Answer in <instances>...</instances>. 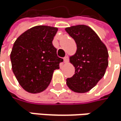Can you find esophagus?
Returning a JSON list of instances; mask_svg holds the SVG:
<instances>
[{
  "label": "esophagus",
  "mask_w": 121,
  "mask_h": 121,
  "mask_svg": "<svg viewBox=\"0 0 121 121\" xmlns=\"http://www.w3.org/2000/svg\"><path fill=\"white\" fill-rule=\"evenodd\" d=\"M68 61H69V57H68L67 56H65V57H64V62H65V63L68 62Z\"/></svg>",
  "instance_id": "obj_1"
}]
</instances>
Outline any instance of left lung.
<instances>
[{
    "instance_id": "obj_1",
    "label": "left lung",
    "mask_w": 121,
    "mask_h": 121,
    "mask_svg": "<svg viewBox=\"0 0 121 121\" xmlns=\"http://www.w3.org/2000/svg\"><path fill=\"white\" fill-rule=\"evenodd\" d=\"M65 30L77 44V52L70 57L75 72L67 79V85L76 92H88L105 73L108 65V49L96 33L87 26H74Z\"/></svg>"
}]
</instances>
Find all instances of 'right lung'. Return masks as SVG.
I'll use <instances>...</instances> for the list:
<instances>
[{
	"label": "right lung",
	"mask_w": 121,
	"mask_h": 121,
	"mask_svg": "<svg viewBox=\"0 0 121 121\" xmlns=\"http://www.w3.org/2000/svg\"><path fill=\"white\" fill-rule=\"evenodd\" d=\"M57 30L55 27L36 26L16 40L11 53L12 69L26 91H44L51 82L54 71L59 69V63L63 62L52 44Z\"/></svg>",
	"instance_id": "1"
}]
</instances>
